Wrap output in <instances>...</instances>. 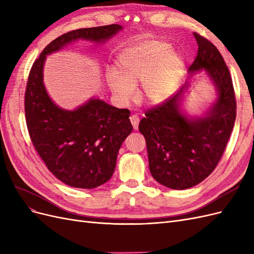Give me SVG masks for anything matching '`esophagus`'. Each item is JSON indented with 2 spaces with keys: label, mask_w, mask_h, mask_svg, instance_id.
<instances>
[{
  "label": "esophagus",
  "mask_w": 254,
  "mask_h": 254,
  "mask_svg": "<svg viewBox=\"0 0 254 254\" xmlns=\"http://www.w3.org/2000/svg\"><path fill=\"white\" fill-rule=\"evenodd\" d=\"M130 122H131L132 127L136 130L137 127H139V122H140L139 117H137V115H135V114L131 115V117H130Z\"/></svg>",
  "instance_id": "1"
}]
</instances>
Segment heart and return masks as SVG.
Masks as SVG:
<instances>
[{
  "label": "heart",
  "mask_w": 254,
  "mask_h": 254,
  "mask_svg": "<svg viewBox=\"0 0 254 254\" xmlns=\"http://www.w3.org/2000/svg\"><path fill=\"white\" fill-rule=\"evenodd\" d=\"M118 68L108 70L106 79L122 103L132 101L137 84L143 82V97L161 104L178 88L184 61L164 41L149 40L130 44L118 55Z\"/></svg>",
  "instance_id": "obj_1"
}]
</instances>
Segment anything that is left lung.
Segmentation results:
<instances>
[{
    "mask_svg": "<svg viewBox=\"0 0 254 254\" xmlns=\"http://www.w3.org/2000/svg\"><path fill=\"white\" fill-rule=\"evenodd\" d=\"M198 53L189 73L204 70L218 97L201 118L180 110L187 82L164 103L146 111L139 124L147 146L149 170L160 184L186 190L203 181L218 164L236 118V99L229 68L215 45L194 33Z\"/></svg>",
    "mask_w": 254,
    "mask_h": 254,
    "instance_id": "8db88e82",
    "label": "left lung"
}]
</instances>
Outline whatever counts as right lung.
<instances>
[{"label": "right lung", "instance_id": "add662e5", "mask_svg": "<svg viewBox=\"0 0 254 254\" xmlns=\"http://www.w3.org/2000/svg\"><path fill=\"white\" fill-rule=\"evenodd\" d=\"M121 29L111 24L60 36L42 51L28 75L24 108L30 140L49 171L73 188L94 189L111 178L121 146L132 131L130 111L98 98H90L75 110L60 108L45 90L44 61L73 41L104 42Z\"/></svg>", "mask_w": 254, "mask_h": 254}]
</instances>
